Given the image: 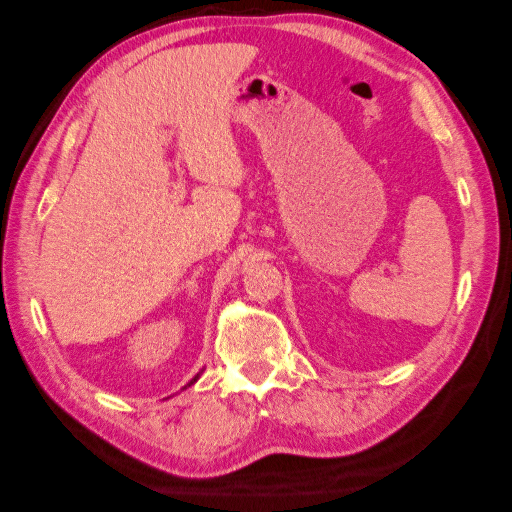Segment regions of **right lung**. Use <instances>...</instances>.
Masks as SVG:
<instances>
[{
	"mask_svg": "<svg viewBox=\"0 0 512 512\" xmlns=\"http://www.w3.org/2000/svg\"><path fill=\"white\" fill-rule=\"evenodd\" d=\"M199 374H201V372H199ZM199 374H197V376H195V379H192V381H190V383H188V385H192V383H195V381H197V379H199Z\"/></svg>",
	"mask_w": 512,
	"mask_h": 512,
	"instance_id": "1",
	"label": "right lung"
}]
</instances>
